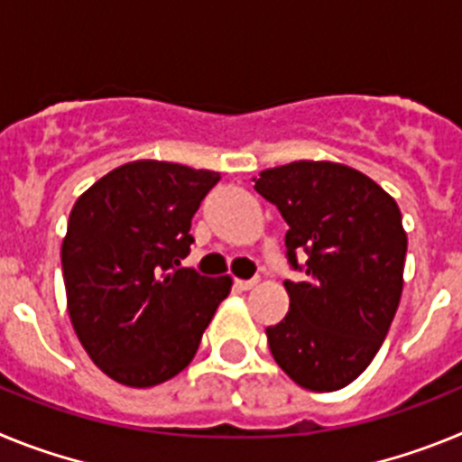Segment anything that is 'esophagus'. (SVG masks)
<instances>
[{"mask_svg":"<svg viewBox=\"0 0 462 462\" xmlns=\"http://www.w3.org/2000/svg\"><path fill=\"white\" fill-rule=\"evenodd\" d=\"M256 282H259V280H256V277H252V280H236L234 284L240 289V291H247V289L256 287Z\"/></svg>","mask_w":462,"mask_h":462,"instance_id":"esophagus-1","label":"esophagus"}]
</instances>
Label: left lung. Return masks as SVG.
<instances>
[{
    "instance_id": "obj_1",
    "label": "left lung",
    "mask_w": 462,
    "mask_h": 462,
    "mask_svg": "<svg viewBox=\"0 0 462 462\" xmlns=\"http://www.w3.org/2000/svg\"><path fill=\"white\" fill-rule=\"evenodd\" d=\"M254 189L289 224V268L305 273L284 282L289 312L266 328L273 358L303 389H342L368 368L398 310L407 254L398 203L330 162L261 171Z\"/></svg>"
}]
</instances>
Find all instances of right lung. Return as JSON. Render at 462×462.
Returning a JSON list of instances; mask_svg holds the SVG:
<instances>
[{
	"mask_svg": "<svg viewBox=\"0 0 462 462\" xmlns=\"http://www.w3.org/2000/svg\"><path fill=\"white\" fill-rule=\"evenodd\" d=\"M222 175L171 162L110 171L69 215L62 273L80 345L110 379L145 389L185 370L231 277L182 268L191 217Z\"/></svg>",
	"mask_w": 462,
	"mask_h": 462,
	"instance_id": "1",
	"label": "right lung"
}]
</instances>
